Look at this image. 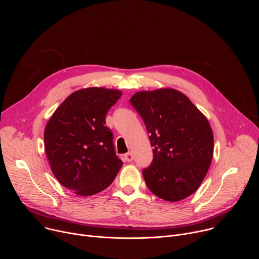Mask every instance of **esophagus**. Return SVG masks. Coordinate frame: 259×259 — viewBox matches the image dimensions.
Masks as SVG:
<instances>
[{
  "mask_svg": "<svg viewBox=\"0 0 259 259\" xmlns=\"http://www.w3.org/2000/svg\"><path fill=\"white\" fill-rule=\"evenodd\" d=\"M124 158H125V161H127V162H131V161H133V159H134L133 154H132L131 152L127 153V154L124 156Z\"/></svg>",
  "mask_w": 259,
  "mask_h": 259,
  "instance_id": "34e87169",
  "label": "esophagus"
}]
</instances>
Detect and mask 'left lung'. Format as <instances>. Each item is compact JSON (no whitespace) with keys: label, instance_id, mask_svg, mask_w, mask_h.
I'll return each instance as SVG.
<instances>
[{"label":"left lung","instance_id":"1","mask_svg":"<svg viewBox=\"0 0 259 259\" xmlns=\"http://www.w3.org/2000/svg\"><path fill=\"white\" fill-rule=\"evenodd\" d=\"M130 103L154 147L152 164L142 170L147 188L168 202L188 198L201 186L212 161L208 120L189 97L170 88L137 92Z\"/></svg>","mask_w":259,"mask_h":259}]
</instances>
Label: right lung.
Here are the masks:
<instances>
[{
    "mask_svg": "<svg viewBox=\"0 0 259 259\" xmlns=\"http://www.w3.org/2000/svg\"><path fill=\"white\" fill-rule=\"evenodd\" d=\"M122 92L86 88L71 93L48 121L45 151L60 184L79 196H92L110 186L123 162L117 157L105 115Z\"/></svg>",
    "mask_w": 259,
    "mask_h": 259,
    "instance_id": "add662e5",
    "label": "right lung"
}]
</instances>
